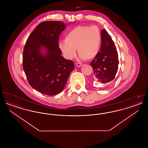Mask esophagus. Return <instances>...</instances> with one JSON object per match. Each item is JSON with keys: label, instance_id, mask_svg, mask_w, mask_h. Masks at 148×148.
<instances>
[{"label": "esophagus", "instance_id": "1", "mask_svg": "<svg viewBox=\"0 0 148 148\" xmlns=\"http://www.w3.org/2000/svg\"><path fill=\"white\" fill-rule=\"evenodd\" d=\"M76 65L77 66V67H81L82 66H83V64L77 63L76 64Z\"/></svg>", "mask_w": 148, "mask_h": 148}]
</instances>
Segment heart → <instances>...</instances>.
Returning a JSON list of instances; mask_svg holds the SVG:
<instances>
[{"instance_id": "b5f03b06", "label": "heart", "mask_w": 148, "mask_h": 148, "mask_svg": "<svg viewBox=\"0 0 148 148\" xmlns=\"http://www.w3.org/2000/svg\"><path fill=\"white\" fill-rule=\"evenodd\" d=\"M101 36L95 25L77 26L65 35V40H60L58 47L64 57L72 59L77 52L80 59L91 60L98 55L100 49Z\"/></svg>"}]
</instances>
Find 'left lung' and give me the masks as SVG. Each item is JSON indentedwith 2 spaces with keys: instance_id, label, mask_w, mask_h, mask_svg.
<instances>
[{
  "instance_id": "left-lung-1",
  "label": "left lung",
  "mask_w": 148,
  "mask_h": 148,
  "mask_svg": "<svg viewBox=\"0 0 148 148\" xmlns=\"http://www.w3.org/2000/svg\"><path fill=\"white\" fill-rule=\"evenodd\" d=\"M100 51L90 63L93 68L94 79L104 85L110 84L118 69V54L112 38L106 31H101Z\"/></svg>"
}]
</instances>
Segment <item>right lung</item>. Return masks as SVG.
<instances>
[{
  "instance_id": "1",
  "label": "right lung",
  "mask_w": 148,
  "mask_h": 148,
  "mask_svg": "<svg viewBox=\"0 0 148 148\" xmlns=\"http://www.w3.org/2000/svg\"><path fill=\"white\" fill-rule=\"evenodd\" d=\"M66 26L63 21L40 23L29 36L24 48L23 67L29 83L45 95L62 92L74 68L73 62L64 58L58 47L59 35Z\"/></svg>"
}]
</instances>
